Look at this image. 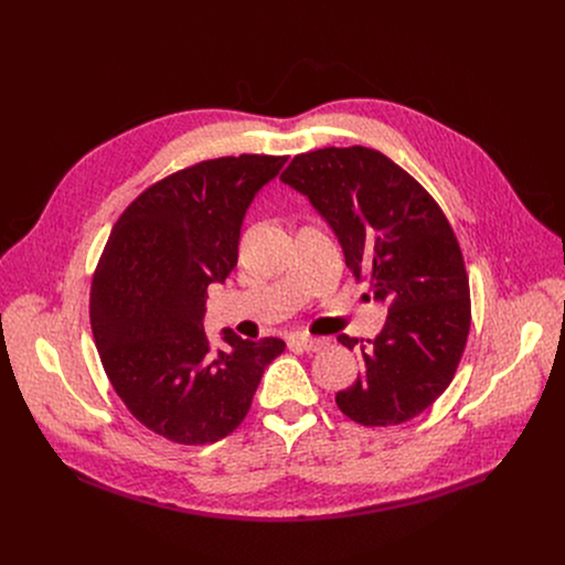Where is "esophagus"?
<instances>
[{"mask_svg":"<svg viewBox=\"0 0 565 565\" xmlns=\"http://www.w3.org/2000/svg\"><path fill=\"white\" fill-rule=\"evenodd\" d=\"M292 347L299 349V351H306V353H315V351H319L321 347H324V340L297 335V338H292Z\"/></svg>","mask_w":565,"mask_h":565,"instance_id":"1","label":"esophagus"}]
</instances>
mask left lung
Here are the masks:
<instances>
[{
    "label": "left lung",
    "instance_id": "8db88e82",
    "mask_svg": "<svg viewBox=\"0 0 565 565\" xmlns=\"http://www.w3.org/2000/svg\"><path fill=\"white\" fill-rule=\"evenodd\" d=\"M281 181L331 223L353 277L388 308L369 344L338 338L362 355V373L335 395L340 412L364 427L420 416L454 380L471 324L451 223L412 174L360 145L297 153Z\"/></svg>",
    "mask_w": 565,
    "mask_h": 565
}]
</instances>
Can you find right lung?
<instances>
[{
  "label": "right lung",
  "mask_w": 565,
  "mask_h": 565,
  "mask_svg": "<svg viewBox=\"0 0 565 565\" xmlns=\"http://www.w3.org/2000/svg\"><path fill=\"white\" fill-rule=\"evenodd\" d=\"M288 156L201 160L149 185L118 216L92 281L89 319L103 369L129 414L179 445H207L244 423L279 338L203 331L205 290L238 257L241 221Z\"/></svg>",
  "instance_id": "add662e5"
}]
</instances>
